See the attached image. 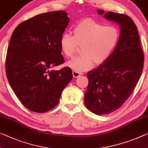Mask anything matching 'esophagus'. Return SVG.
Instances as JSON below:
<instances>
[{
  "label": "esophagus",
  "mask_w": 148,
  "mask_h": 148,
  "mask_svg": "<svg viewBox=\"0 0 148 148\" xmlns=\"http://www.w3.org/2000/svg\"><path fill=\"white\" fill-rule=\"evenodd\" d=\"M81 75H83V74L81 73H79L75 71H73V76L74 78H77V77H79Z\"/></svg>",
  "instance_id": "esophagus-1"
}]
</instances>
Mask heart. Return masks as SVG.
<instances>
[{"label": "heart", "instance_id": "obj_1", "mask_svg": "<svg viewBox=\"0 0 148 148\" xmlns=\"http://www.w3.org/2000/svg\"><path fill=\"white\" fill-rule=\"evenodd\" d=\"M73 36L63 33L60 40L62 53L71 58L75 53L77 45H81L83 55L67 62V65L77 72L91 69L94 62L101 64L108 60L120 39V32L112 25L104 26L90 18L81 20L73 29Z\"/></svg>", "mask_w": 148, "mask_h": 148}]
</instances>
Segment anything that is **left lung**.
<instances>
[{
  "label": "left lung",
  "mask_w": 148,
  "mask_h": 148,
  "mask_svg": "<svg viewBox=\"0 0 148 148\" xmlns=\"http://www.w3.org/2000/svg\"><path fill=\"white\" fill-rule=\"evenodd\" d=\"M120 28L119 43L105 62L87 73L85 104L98 115L108 114L122 105L139 81L144 57L138 28L128 16L97 10Z\"/></svg>",
  "instance_id": "left-lung-1"
}]
</instances>
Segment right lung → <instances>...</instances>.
<instances>
[{
	"mask_svg": "<svg viewBox=\"0 0 148 148\" xmlns=\"http://www.w3.org/2000/svg\"><path fill=\"white\" fill-rule=\"evenodd\" d=\"M69 22L65 11L41 14L20 24L7 49L6 73L10 87L29 110L45 112L57 105L72 80V71L54 67L64 63L61 36Z\"/></svg>",
	"mask_w": 148,
	"mask_h": 148,
	"instance_id": "obj_1",
	"label": "right lung"
}]
</instances>
